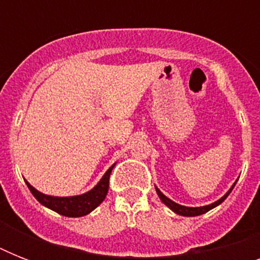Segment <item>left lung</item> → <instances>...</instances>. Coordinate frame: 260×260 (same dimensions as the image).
Segmentation results:
<instances>
[{
	"mask_svg": "<svg viewBox=\"0 0 260 260\" xmlns=\"http://www.w3.org/2000/svg\"><path fill=\"white\" fill-rule=\"evenodd\" d=\"M234 186H232V187H231V189H230V191H228V193H226L225 196H224V197L220 198L218 201L213 202V204H210V205L200 206V208H189V206H182V205H179V204H175V202H174V201H171L170 198H167L166 196H165V194H163L162 191H160V190H159V189H156V193H158L159 198H160V200H162V201L165 202V204H166V205L169 206V208H170L171 210H174L175 213L181 214V216H200V214L206 213L208 210L213 209L214 206L220 205V204H221V202L224 201V200H225L226 197H228V194H230L231 191H232V189H234Z\"/></svg>",
	"mask_w": 260,
	"mask_h": 260,
	"instance_id": "obj_1",
	"label": "left lung"
}]
</instances>
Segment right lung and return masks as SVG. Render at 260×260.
<instances>
[{
	"instance_id": "obj_1",
	"label": "right lung",
	"mask_w": 260,
	"mask_h": 260,
	"mask_svg": "<svg viewBox=\"0 0 260 260\" xmlns=\"http://www.w3.org/2000/svg\"><path fill=\"white\" fill-rule=\"evenodd\" d=\"M114 165L109 167V170L106 171L102 179L97 183V186L91 189L87 193L82 196H75V197H51L46 194L40 193L38 190L26 182L28 189L30 193L34 194V197L38 200L42 205L55 210L56 213L66 216V217H81L86 216L91 210H94L104 200H105L108 189H109V178L110 173L113 170Z\"/></svg>"
}]
</instances>
